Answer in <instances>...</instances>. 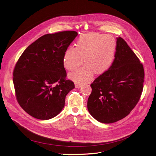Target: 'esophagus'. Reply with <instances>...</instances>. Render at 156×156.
Returning <instances> with one entry per match:
<instances>
[{"mask_svg":"<svg viewBox=\"0 0 156 156\" xmlns=\"http://www.w3.org/2000/svg\"><path fill=\"white\" fill-rule=\"evenodd\" d=\"M82 86V84H80V83H76L75 84V86H76V88H80Z\"/></svg>","mask_w":156,"mask_h":156,"instance_id":"1","label":"esophagus"}]
</instances>
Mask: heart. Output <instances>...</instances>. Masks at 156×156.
Here are the masks:
<instances>
[{
    "label": "heart",
    "instance_id": "1",
    "mask_svg": "<svg viewBox=\"0 0 156 156\" xmlns=\"http://www.w3.org/2000/svg\"><path fill=\"white\" fill-rule=\"evenodd\" d=\"M116 41L112 36L89 33L78 38L76 47H70L64 52L63 62L68 70H74L83 63L86 65L69 74L70 78L78 82H86L93 73L102 74L111 67L113 62Z\"/></svg>",
    "mask_w": 156,
    "mask_h": 156
}]
</instances>
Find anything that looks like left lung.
<instances>
[{"label":"left lung","mask_w":156,"mask_h":156,"mask_svg":"<svg viewBox=\"0 0 156 156\" xmlns=\"http://www.w3.org/2000/svg\"><path fill=\"white\" fill-rule=\"evenodd\" d=\"M144 79L140 60L122 38H117L112 66L90 84L92 92L87 100L89 113L104 123L124 118L139 102Z\"/></svg>","instance_id":"obj_1"}]
</instances>
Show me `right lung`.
I'll list each match as a JSON object with an SVG mask.
<instances>
[{"label":"right lung","instance_id":"right-lung-1","mask_svg":"<svg viewBox=\"0 0 156 156\" xmlns=\"http://www.w3.org/2000/svg\"><path fill=\"white\" fill-rule=\"evenodd\" d=\"M77 36L74 31L44 34L18 59L13 71L16 97L31 116L48 120L63 108L67 94L75 87L66 79L63 54Z\"/></svg>","mask_w":156,"mask_h":156}]
</instances>
